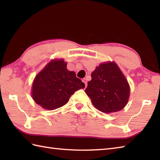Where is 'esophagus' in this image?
Returning a JSON list of instances; mask_svg holds the SVG:
<instances>
[{
	"label": "esophagus",
	"instance_id": "1",
	"mask_svg": "<svg viewBox=\"0 0 160 160\" xmlns=\"http://www.w3.org/2000/svg\"><path fill=\"white\" fill-rule=\"evenodd\" d=\"M82 82L84 83V84H85V87H87V81L86 80V78H84V79H82Z\"/></svg>",
	"mask_w": 160,
	"mask_h": 160
}]
</instances>
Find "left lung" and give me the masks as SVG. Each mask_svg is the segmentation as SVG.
<instances>
[{"label":"left lung","mask_w":160,"mask_h":160,"mask_svg":"<svg viewBox=\"0 0 160 160\" xmlns=\"http://www.w3.org/2000/svg\"><path fill=\"white\" fill-rule=\"evenodd\" d=\"M85 93L95 107L110 113L122 110L127 105L130 87L117 64L108 62L100 64L93 71Z\"/></svg>","instance_id":"left-lung-1"}]
</instances>
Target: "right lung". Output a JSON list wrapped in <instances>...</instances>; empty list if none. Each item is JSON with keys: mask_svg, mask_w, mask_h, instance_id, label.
Wrapping results in <instances>:
<instances>
[{"mask_svg": "<svg viewBox=\"0 0 160 160\" xmlns=\"http://www.w3.org/2000/svg\"><path fill=\"white\" fill-rule=\"evenodd\" d=\"M84 87L76 73L67 69L63 59L52 60L36 76L32 96L43 108L54 110L66 104L75 91Z\"/></svg>", "mask_w": 160, "mask_h": 160, "instance_id": "1", "label": "right lung"}]
</instances>
